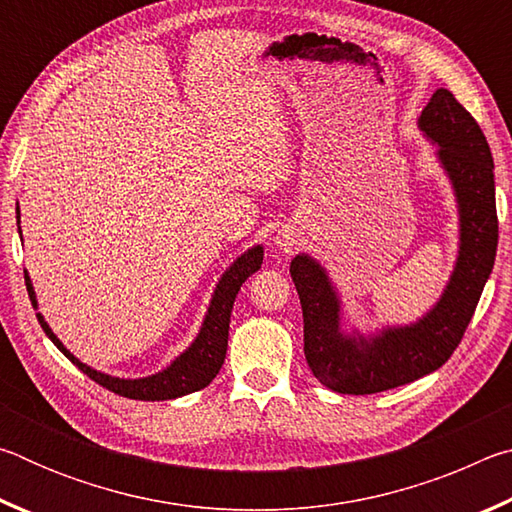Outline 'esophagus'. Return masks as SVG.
Listing matches in <instances>:
<instances>
[{
    "instance_id": "esophagus-1",
    "label": "esophagus",
    "mask_w": 512,
    "mask_h": 512,
    "mask_svg": "<svg viewBox=\"0 0 512 512\" xmlns=\"http://www.w3.org/2000/svg\"><path fill=\"white\" fill-rule=\"evenodd\" d=\"M298 241H300V235H298V230L293 228V225H289V228H284L275 235V246L280 248L282 253H293V250H296V246H298Z\"/></svg>"
}]
</instances>
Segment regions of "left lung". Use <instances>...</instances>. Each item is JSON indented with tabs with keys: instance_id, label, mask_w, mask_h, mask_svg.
<instances>
[{
	"instance_id": "1",
	"label": "left lung",
	"mask_w": 512,
	"mask_h": 512,
	"mask_svg": "<svg viewBox=\"0 0 512 512\" xmlns=\"http://www.w3.org/2000/svg\"><path fill=\"white\" fill-rule=\"evenodd\" d=\"M418 126L436 144L458 207L456 266L436 305L411 325L348 334L339 291L325 268L307 253L291 259L289 273L305 318V357L314 377L334 393H381L438 370L461 343L495 266V162L483 131L445 88L433 92Z\"/></svg>"
}]
</instances>
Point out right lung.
Wrapping results in <instances>:
<instances>
[{
  "label": "right lung",
  "instance_id": "1",
  "mask_svg": "<svg viewBox=\"0 0 512 512\" xmlns=\"http://www.w3.org/2000/svg\"><path fill=\"white\" fill-rule=\"evenodd\" d=\"M17 232L20 230V205H17ZM262 259H264V248L262 246H253L248 248L244 255L237 257L225 273L221 275L219 284H216L214 296L210 300V307H207V314L203 318L201 332L194 339V343L180 354V357L173 359L167 368L155 372V375L149 377H140V379H121V377H112L106 375V372H99L90 366H85L83 361H79L69 352L63 343H60L58 336L51 332V327L47 325L45 316L38 311V320L45 334L51 339V343L65 354V357L74 363L76 368L85 372L92 381H97L108 391L117 393L121 397H128V400H144V402H160V400H176V397H183L189 393H196L205 388L210 381L219 375V370L223 366L225 359V350H228V329H230V314H232V305H235V298L250 275L262 268ZM24 282H27V291L31 298V305L38 309V300H36V291H33L31 277L24 271Z\"/></svg>",
  "mask_w": 512,
  "mask_h": 512
}]
</instances>
